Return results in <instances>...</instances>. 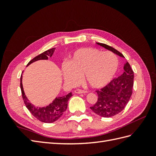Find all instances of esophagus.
I'll list each match as a JSON object with an SVG mask.
<instances>
[{
	"mask_svg": "<svg viewBox=\"0 0 156 156\" xmlns=\"http://www.w3.org/2000/svg\"><path fill=\"white\" fill-rule=\"evenodd\" d=\"M74 92H75V93H76V94H84V93H87V92H86V91L82 90H80V89H77V90H76Z\"/></svg>",
	"mask_w": 156,
	"mask_h": 156,
	"instance_id": "34e87169",
	"label": "esophagus"
}]
</instances>
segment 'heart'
Segmentation results:
<instances>
[{
    "mask_svg": "<svg viewBox=\"0 0 156 156\" xmlns=\"http://www.w3.org/2000/svg\"><path fill=\"white\" fill-rule=\"evenodd\" d=\"M119 61L113 53L92 48H80L74 52L68 62L62 64L64 80L71 85L79 84L82 75L86 82L94 88L107 86L113 78Z\"/></svg>",
    "mask_w": 156,
    "mask_h": 156,
    "instance_id": "obj_1",
    "label": "heart"
}]
</instances>
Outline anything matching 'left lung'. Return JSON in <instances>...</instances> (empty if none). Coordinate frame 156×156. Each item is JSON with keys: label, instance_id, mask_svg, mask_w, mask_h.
I'll list each match as a JSON object with an SVG mask.
<instances>
[{"label": "left lung", "instance_id": "obj_1", "mask_svg": "<svg viewBox=\"0 0 156 156\" xmlns=\"http://www.w3.org/2000/svg\"><path fill=\"white\" fill-rule=\"evenodd\" d=\"M96 44L125 58L121 53L111 46L101 43ZM123 69L120 76L113 79L101 90L97 91L98 101L90 107L94 113L102 117H111L121 112L127 105L133 92L134 73L127 62L124 64Z\"/></svg>", "mask_w": 156, "mask_h": 156}]
</instances>
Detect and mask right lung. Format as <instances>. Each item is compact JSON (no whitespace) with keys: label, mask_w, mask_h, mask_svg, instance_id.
<instances>
[{"label":"right lung","mask_w":156,"mask_h":156,"mask_svg":"<svg viewBox=\"0 0 156 156\" xmlns=\"http://www.w3.org/2000/svg\"><path fill=\"white\" fill-rule=\"evenodd\" d=\"M55 48L49 49L48 50L43 52L42 54H39V55L36 56L33 59L29 62L27 65L31 64L32 63L37 62L38 60H41V59H48V56L51 57L55 51ZM22 79L23 76L21 74V78H20V86H21V90L22 93V97L24 103L27 108L28 110L30 111L31 113L34 116V117L37 119L39 121L44 122H47V123H51V122H55L57 121L59 117L64 114V112L66 111L68 107V100L72 96V92H69L68 94H66L64 97H56L54 101L51 102L49 105L44 107H35V105H33L29 102V99L26 97L25 94L24 90H23V87L22 84Z\"/></svg>","instance_id":"obj_1"}]
</instances>
